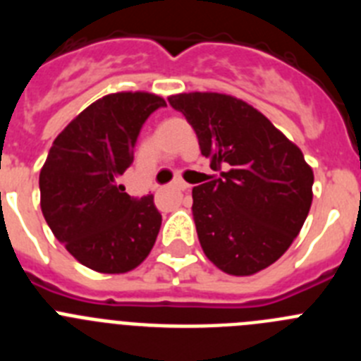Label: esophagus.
Here are the masks:
<instances>
[{
  "label": "esophagus",
  "instance_id": "esophagus-1",
  "mask_svg": "<svg viewBox=\"0 0 361 361\" xmlns=\"http://www.w3.org/2000/svg\"><path fill=\"white\" fill-rule=\"evenodd\" d=\"M173 186L175 188H177V190L178 191H186V190H190V184H188V183H184V180H175V183H173Z\"/></svg>",
  "mask_w": 361,
  "mask_h": 361
}]
</instances>
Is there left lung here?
Wrapping results in <instances>:
<instances>
[{
    "label": "left lung",
    "mask_w": 361,
    "mask_h": 361,
    "mask_svg": "<svg viewBox=\"0 0 361 361\" xmlns=\"http://www.w3.org/2000/svg\"><path fill=\"white\" fill-rule=\"evenodd\" d=\"M186 117L215 175L193 188V220L204 255L228 275L250 276L276 262L312 202L311 166L264 114L233 95L168 97Z\"/></svg>",
    "instance_id": "left-lung-1"
}]
</instances>
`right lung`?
Instances as JSON below:
<instances>
[{"mask_svg":"<svg viewBox=\"0 0 361 361\" xmlns=\"http://www.w3.org/2000/svg\"><path fill=\"white\" fill-rule=\"evenodd\" d=\"M166 101L148 92L97 99L56 137L39 173L41 212L82 266L119 275L152 251L162 216L153 195L132 199L119 178L145 121Z\"/></svg>","mask_w":361,"mask_h":361,"instance_id":"1","label":"right lung"}]
</instances>
